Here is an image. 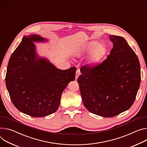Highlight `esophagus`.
Wrapping results in <instances>:
<instances>
[{
	"label": "esophagus",
	"instance_id": "1",
	"mask_svg": "<svg viewBox=\"0 0 147 147\" xmlns=\"http://www.w3.org/2000/svg\"><path fill=\"white\" fill-rule=\"evenodd\" d=\"M80 71L79 69H77L76 70V78L77 79L78 76H80Z\"/></svg>",
	"mask_w": 147,
	"mask_h": 147
}]
</instances>
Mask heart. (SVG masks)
<instances>
[{"label": "heart", "mask_w": 147, "mask_h": 147, "mask_svg": "<svg viewBox=\"0 0 147 147\" xmlns=\"http://www.w3.org/2000/svg\"><path fill=\"white\" fill-rule=\"evenodd\" d=\"M92 52L91 63H95L100 60L105 53V48L102 45H98L97 42H92L87 46L86 52Z\"/></svg>", "instance_id": "b5f03b06"}]
</instances>
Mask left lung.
<instances>
[{"label":"left lung","instance_id":"8db88e82","mask_svg":"<svg viewBox=\"0 0 147 147\" xmlns=\"http://www.w3.org/2000/svg\"><path fill=\"white\" fill-rule=\"evenodd\" d=\"M113 47L101 63L82 67L77 79L85 107L90 112L113 117L134 103L141 83L138 58L125 40L110 36Z\"/></svg>","mask_w":147,"mask_h":147}]
</instances>
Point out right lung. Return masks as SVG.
<instances>
[{
    "mask_svg": "<svg viewBox=\"0 0 147 147\" xmlns=\"http://www.w3.org/2000/svg\"><path fill=\"white\" fill-rule=\"evenodd\" d=\"M44 40L36 34L24 36L11 55L5 77L13 105L34 117L56 112L63 91L76 77L75 67L61 70L47 60L37 58L33 42Z\"/></svg>",
    "mask_w": 147,
    "mask_h": 147,
    "instance_id": "1",
    "label": "right lung"
}]
</instances>
